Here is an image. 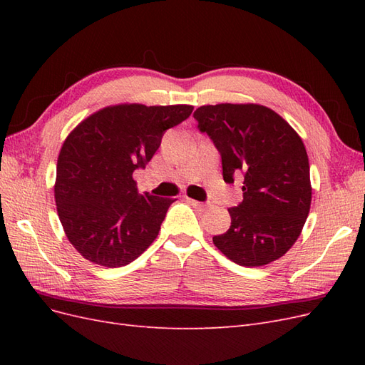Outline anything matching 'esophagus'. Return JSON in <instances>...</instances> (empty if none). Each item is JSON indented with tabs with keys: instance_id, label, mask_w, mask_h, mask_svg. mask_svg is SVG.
Listing matches in <instances>:
<instances>
[{
	"instance_id": "34e87169",
	"label": "esophagus",
	"mask_w": 365,
	"mask_h": 365,
	"mask_svg": "<svg viewBox=\"0 0 365 365\" xmlns=\"http://www.w3.org/2000/svg\"><path fill=\"white\" fill-rule=\"evenodd\" d=\"M187 202H189L190 205L196 207V208H201V210H205L208 207V204L205 202H200V201H195V200H190V197H187Z\"/></svg>"
}]
</instances>
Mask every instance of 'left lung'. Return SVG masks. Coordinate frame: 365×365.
I'll return each instance as SVG.
<instances>
[{
	"mask_svg": "<svg viewBox=\"0 0 365 365\" xmlns=\"http://www.w3.org/2000/svg\"><path fill=\"white\" fill-rule=\"evenodd\" d=\"M193 117L220 153L224 181L244 176V201L228 208L231 225L213 244L240 267L280 259L300 236L312 201L300 135L277 113L256 103L205 105Z\"/></svg>",
	"mask_w": 365,
	"mask_h": 365,
	"instance_id": "left-lung-1",
	"label": "left lung"
}]
</instances>
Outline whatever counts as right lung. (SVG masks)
<instances>
[{
  "instance_id": "obj_1",
  "label": "right lung",
  "mask_w": 365,
  "mask_h": 365,
  "mask_svg": "<svg viewBox=\"0 0 365 365\" xmlns=\"http://www.w3.org/2000/svg\"><path fill=\"white\" fill-rule=\"evenodd\" d=\"M192 111L190 105L106 106L65 138L54 200L65 235L86 260L125 267L157 239L175 200L140 195L132 173L146 168L164 132Z\"/></svg>"
}]
</instances>
